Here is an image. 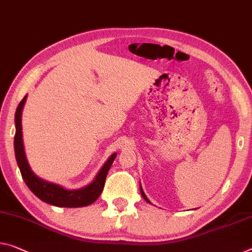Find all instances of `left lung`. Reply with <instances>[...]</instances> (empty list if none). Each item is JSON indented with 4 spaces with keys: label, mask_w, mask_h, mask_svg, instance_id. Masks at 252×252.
<instances>
[{
    "label": "left lung",
    "mask_w": 252,
    "mask_h": 252,
    "mask_svg": "<svg viewBox=\"0 0 252 252\" xmlns=\"http://www.w3.org/2000/svg\"><path fill=\"white\" fill-rule=\"evenodd\" d=\"M139 190H141V195H142V197H143V198H144L145 200H146V202H148V203H151L150 202V200H149V198H148V197H146V195H145V193H144V191H143V188H142V186H141V184H139Z\"/></svg>",
    "instance_id": "obj_1"
}]
</instances>
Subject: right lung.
Returning <instances> with one entry per match:
<instances>
[{
  "label": "right lung",
  "mask_w": 252,
  "mask_h": 252,
  "mask_svg": "<svg viewBox=\"0 0 252 252\" xmlns=\"http://www.w3.org/2000/svg\"><path fill=\"white\" fill-rule=\"evenodd\" d=\"M27 100V95L21 100L19 103L15 111V136H14V153L15 158H17V163L19 169H20L21 176L25 180L26 185L32 190L38 198L41 199L42 202L54 205L57 207H84L88 205H91L94 202L98 199V197L101 195L103 190L104 181H106L107 173L109 171L111 164L115 160L117 153L111 154L108 158L106 163L100 169L98 175L94 178L90 185L80 189H65L62 186L57 184L49 183L41 178L38 177L34 173L27 160L25 153V146H23L22 139V125H21V116L22 109L25 106Z\"/></svg>",
  "instance_id": "obj_1"
}]
</instances>
